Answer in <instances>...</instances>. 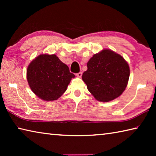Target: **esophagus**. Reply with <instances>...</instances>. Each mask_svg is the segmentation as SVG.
I'll return each instance as SVG.
<instances>
[{"label": "esophagus", "mask_w": 156, "mask_h": 156, "mask_svg": "<svg viewBox=\"0 0 156 156\" xmlns=\"http://www.w3.org/2000/svg\"><path fill=\"white\" fill-rule=\"evenodd\" d=\"M82 75H83V73H82V72H79V73H77V74H76V76H77V77H78V78H81L82 77Z\"/></svg>", "instance_id": "34e87169"}]
</instances>
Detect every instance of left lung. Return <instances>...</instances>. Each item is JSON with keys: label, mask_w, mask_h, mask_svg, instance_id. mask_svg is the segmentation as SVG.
I'll list each match as a JSON object with an SVG mask.
<instances>
[{"label": "left lung", "mask_w": 156, "mask_h": 156, "mask_svg": "<svg viewBox=\"0 0 156 156\" xmlns=\"http://www.w3.org/2000/svg\"><path fill=\"white\" fill-rule=\"evenodd\" d=\"M82 79L89 91L100 102L119 97L127 86L130 69L121 55L109 49L95 54L87 62Z\"/></svg>", "instance_id": "obj_1"}]
</instances>
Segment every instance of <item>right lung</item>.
<instances>
[{
  "label": "right lung",
  "instance_id": "add662e5",
  "mask_svg": "<svg viewBox=\"0 0 156 156\" xmlns=\"http://www.w3.org/2000/svg\"><path fill=\"white\" fill-rule=\"evenodd\" d=\"M75 75L55 54H40L27 69L29 86L36 96L44 101L56 100L67 90Z\"/></svg>",
  "mask_w": 156,
  "mask_h": 156
}]
</instances>
